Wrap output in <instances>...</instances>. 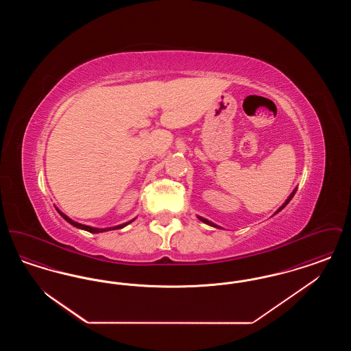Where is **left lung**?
<instances>
[{
  "label": "left lung",
  "mask_w": 351,
  "mask_h": 351,
  "mask_svg": "<svg viewBox=\"0 0 351 351\" xmlns=\"http://www.w3.org/2000/svg\"><path fill=\"white\" fill-rule=\"evenodd\" d=\"M295 193H296V189H295V191H293V192H292V195H291V196H289V197H288V199H287V201H285V202H284L283 205H282V206H280V208H279V210H278V212H276V213H279V212H280V210H282V209H283V208H285V205H287V204H288V202H289V201L292 200V197H293V196H295ZM200 218V221H202V222H204V223H208V225H210V226H215V228H219V226H217V225H215V223H213V222H210V221H208V219H206V218H202V217H199Z\"/></svg>",
  "instance_id": "8db88e82"
}]
</instances>
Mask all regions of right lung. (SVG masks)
Segmentation results:
<instances>
[{
    "label": "right lung",
    "instance_id": "add662e5",
    "mask_svg": "<svg viewBox=\"0 0 351 351\" xmlns=\"http://www.w3.org/2000/svg\"><path fill=\"white\" fill-rule=\"evenodd\" d=\"M58 212H59V215H60L62 217L64 218L67 222H69L71 225H73V226H76V228H79V229L86 230V232H89V233H101V232H108V230H116V229H121V228L126 226L128 223H130V222H128V223H123V225H118V226H114V228H109V229H96V228H90V226H86V225L77 223V222H75V221H72L71 218L67 217L66 215H63L60 210H58Z\"/></svg>",
    "mask_w": 351,
    "mask_h": 351
}]
</instances>
